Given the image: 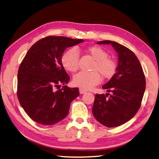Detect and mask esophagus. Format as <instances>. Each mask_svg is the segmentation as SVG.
<instances>
[{"label":"esophagus","instance_id":"34e87169","mask_svg":"<svg viewBox=\"0 0 159 159\" xmlns=\"http://www.w3.org/2000/svg\"><path fill=\"white\" fill-rule=\"evenodd\" d=\"M79 92L80 94H83V93H85L87 92H86V90L80 88V89H79Z\"/></svg>","mask_w":159,"mask_h":159}]
</instances>
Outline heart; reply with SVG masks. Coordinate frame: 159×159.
Instances as JSON below:
<instances>
[{"instance_id": "obj_1", "label": "heart", "mask_w": 159, "mask_h": 159, "mask_svg": "<svg viewBox=\"0 0 159 159\" xmlns=\"http://www.w3.org/2000/svg\"><path fill=\"white\" fill-rule=\"evenodd\" d=\"M95 61L91 67L92 72H79L74 76L72 82L76 87L83 89H89L100 83L101 76L109 79L114 76L117 69V62L109 58V54L100 46H90L87 49ZM79 53L76 48H72L63 54L62 65L66 70L74 72L78 70Z\"/></svg>"}]
</instances>
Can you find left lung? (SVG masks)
<instances>
[{
  "label": "left lung",
  "mask_w": 159,
  "mask_h": 159,
  "mask_svg": "<svg viewBox=\"0 0 159 159\" xmlns=\"http://www.w3.org/2000/svg\"><path fill=\"white\" fill-rule=\"evenodd\" d=\"M98 44H111L118 54L117 72L102 86L111 93L96 94L92 113L107 127H117L132 119L139 109L146 89V77L134 53L116 42L104 40Z\"/></svg>",
  "instance_id": "8db88e82"
}]
</instances>
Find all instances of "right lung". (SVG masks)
I'll return each mask as SVG.
<instances>
[{"label":"right lung","mask_w":159,"mask_h":159,"mask_svg":"<svg viewBox=\"0 0 159 159\" xmlns=\"http://www.w3.org/2000/svg\"><path fill=\"white\" fill-rule=\"evenodd\" d=\"M84 42L61 36H48L35 42L26 52L18 73L17 96L26 114L43 125H52L68 114L79 88L65 85L70 80L61 63L67 47ZM63 84L60 89V85Z\"/></svg>","instance_id":"right-lung-1"}]
</instances>
